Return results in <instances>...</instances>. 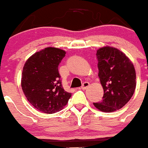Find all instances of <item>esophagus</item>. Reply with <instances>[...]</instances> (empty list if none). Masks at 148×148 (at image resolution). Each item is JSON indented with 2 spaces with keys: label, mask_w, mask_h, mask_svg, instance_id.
<instances>
[{
  "label": "esophagus",
  "mask_w": 148,
  "mask_h": 148,
  "mask_svg": "<svg viewBox=\"0 0 148 148\" xmlns=\"http://www.w3.org/2000/svg\"><path fill=\"white\" fill-rule=\"evenodd\" d=\"M89 85H90V84H89L88 82H84L83 83H82V86H81V88H82V89H86L88 87Z\"/></svg>",
  "instance_id": "1"
}]
</instances>
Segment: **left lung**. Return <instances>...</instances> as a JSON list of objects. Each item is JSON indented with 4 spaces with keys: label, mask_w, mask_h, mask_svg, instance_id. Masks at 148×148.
I'll return each mask as SVG.
<instances>
[{
    "label": "left lung",
    "mask_w": 148,
    "mask_h": 148,
    "mask_svg": "<svg viewBox=\"0 0 148 148\" xmlns=\"http://www.w3.org/2000/svg\"><path fill=\"white\" fill-rule=\"evenodd\" d=\"M96 55L104 95L94 106L104 112H114L125 106L134 94L136 85L135 69L127 56L115 48H101Z\"/></svg>",
    "instance_id": "obj_1"
}]
</instances>
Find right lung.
<instances>
[{"label":"right lung","mask_w":148,"mask_h":148,"mask_svg":"<svg viewBox=\"0 0 148 148\" xmlns=\"http://www.w3.org/2000/svg\"><path fill=\"white\" fill-rule=\"evenodd\" d=\"M66 51L49 47L27 60L23 69L21 86L28 101L40 111L54 114L62 110L71 97L64 90L58 66Z\"/></svg>","instance_id":"add662e5"}]
</instances>
